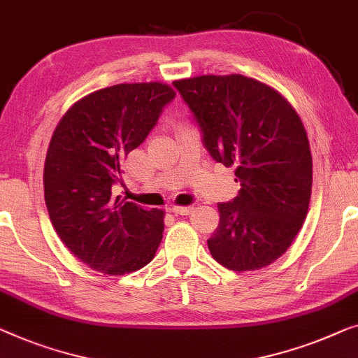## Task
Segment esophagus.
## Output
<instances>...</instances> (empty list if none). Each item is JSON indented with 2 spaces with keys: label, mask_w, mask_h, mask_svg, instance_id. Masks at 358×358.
Wrapping results in <instances>:
<instances>
[{
  "label": "esophagus",
  "mask_w": 358,
  "mask_h": 358,
  "mask_svg": "<svg viewBox=\"0 0 358 358\" xmlns=\"http://www.w3.org/2000/svg\"><path fill=\"white\" fill-rule=\"evenodd\" d=\"M173 211L174 215H189L192 213V210H194V205H187V206H179V205H173L169 208Z\"/></svg>",
  "instance_id": "1"
}]
</instances>
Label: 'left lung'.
Returning <instances> with one entry per match:
<instances>
[{
	"mask_svg": "<svg viewBox=\"0 0 358 358\" xmlns=\"http://www.w3.org/2000/svg\"><path fill=\"white\" fill-rule=\"evenodd\" d=\"M173 85L194 113L213 159L236 168L239 195L217 205L211 257L232 271L276 262L302 227L312 195V153L291 103L241 74L199 76Z\"/></svg>",
	"mask_w": 358,
	"mask_h": 358,
	"instance_id": "obj_1",
	"label": "left lung"
}]
</instances>
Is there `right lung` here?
I'll return each mask as SVG.
<instances>
[{
	"label": "right lung",
	"instance_id": "right-lung-1",
	"mask_svg": "<svg viewBox=\"0 0 358 358\" xmlns=\"http://www.w3.org/2000/svg\"><path fill=\"white\" fill-rule=\"evenodd\" d=\"M176 92L163 82L117 84L76 101L46 152L45 203L55 231L82 263L122 276L153 260L164 211L113 196L122 162L155 127Z\"/></svg>",
	"mask_w": 358,
	"mask_h": 358
}]
</instances>
